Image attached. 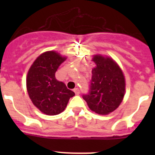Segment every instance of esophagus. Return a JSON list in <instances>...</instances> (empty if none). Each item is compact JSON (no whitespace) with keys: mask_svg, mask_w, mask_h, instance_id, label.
I'll return each mask as SVG.
<instances>
[{"mask_svg":"<svg viewBox=\"0 0 155 155\" xmlns=\"http://www.w3.org/2000/svg\"><path fill=\"white\" fill-rule=\"evenodd\" d=\"M74 91L75 94H80V90H79L78 87H76V88H74Z\"/></svg>","mask_w":155,"mask_h":155,"instance_id":"obj_1","label":"esophagus"}]
</instances>
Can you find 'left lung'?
I'll list each match as a JSON object with an SVG mask.
<instances>
[{"label": "left lung", "mask_w": 155, "mask_h": 155, "mask_svg": "<svg viewBox=\"0 0 155 155\" xmlns=\"http://www.w3.org/2000/svg\"><path fill=\"white\" fill-rule=\"evenodd\" d=\"M95 67L91 71L90 93L83 95L89 109L99 115H108L120 106L125 95L126 80L119 64L111 57L93 55Z\"/></svg>", "instance_id": "8db88e82"}]
</instances>
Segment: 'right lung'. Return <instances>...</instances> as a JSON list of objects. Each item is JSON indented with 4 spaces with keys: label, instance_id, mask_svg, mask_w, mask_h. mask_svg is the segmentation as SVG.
<instances>
[{
    "label": "right lung",
    "instance_id": "right-lung-1",
    "mask_svg": "<svg viewBox=\"0 0 155 155\" xmlns=\"http://www.w3.org/2000/svg\"><path fill=\"white\" fill-rule=\"evenodd\" d=\"M66 59L54 50L44 52L35 59L27 74L28 96L35 107L48 116L62 113L75 94L55 78L59 66Z\"/></svg>",
    "mask_w": 155,
    "mask_h": 155
}]
</instances>
